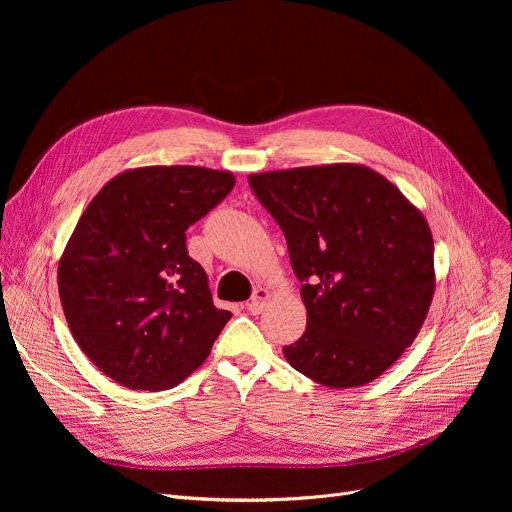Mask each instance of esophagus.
Wrapping results in <instances>:
<instances>
[{"mask_svg": "<svg viewBox=\"0 0 512 512\" xmlns=\"http://www.w3.org/2000/svg\"><path fill=\"white\" fill-rule=\"evenodd\" d=\"M267 301H270V290H267V288H257V290L253 292V299L247 303V309H249L253 315H257V313L263 311V307H265Z\"/></svg>", "mask_w": 512, "mask_h": 512, "instance_id": "1", "label": "esophagus"}]
</instances>
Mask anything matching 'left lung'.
Instances as JSON below:
<instances>
[{
    "label": "left lung",
    "instance_id": "left-lung-1",
    "mask_svg": "<svg viewBox=\"0 0 512 512\" xmlns=\"http://www.w3.org/2000/svg\"><path fill=\"white\" fill-rule=\"evenodd\" d=\"M280 224L307 309L286 361L326 388L373 382L417 338L436 290L423 213L363 164L249 176Z\"/></svg>",
    "mask_w": 512,
    "mask_h": 512
}]
</instances>
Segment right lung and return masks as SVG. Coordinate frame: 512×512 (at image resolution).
<instances>
[{"mask_svg": "<svg viewBox=\"0 0 512 512\" xmlns=\"http://www.w3.org/2000/svg\"><path fill=\"white\" fill-rule=\"evenodd\" d=\"M234 182L228 170L201 166L132 168L80 215L58 265L60 301L78 346L120 386H178L232 317L213 305L184 232Z\"/></svg>", "mask_w": 512, "mask_h": 512, "instance_id": "1", "label": "right lung"}]
</instances>
